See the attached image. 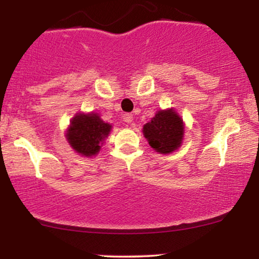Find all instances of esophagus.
<instances>
[{"mask_svg":"<svg viewBox=\"0 0 259 259\" xmlns=\"http://www.w3.org/2000/svg\"><path fill=\"white\" fill-rule=\"evenodd\" d=\"M123 119H124V121H125V123L130 124V123H133L134 115L132 114V113H126V114L123 115Z\"/></svg>","mask_w":259,"mask_h":259,"instance_id":"34e87169","label":"esophagus"}]
</instances>
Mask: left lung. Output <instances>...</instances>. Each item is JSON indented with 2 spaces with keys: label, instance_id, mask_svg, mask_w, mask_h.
Segmentation results:
<instances>
[{
  "label": "left lung",
  "instance_id": "1",
  "mask_svg": "<svg viewBox=\"0 0 259 259\" xmlns=\"http://www.w3.org/2000/svg\"><path fill=\"white\" fill-rule=\"evenodd\" d=\"M148 145L160 154L173 153L181 146L185 123L174 108L157 111L154 117L142 127Z\"/></svg>",
  "mask_w": 259,
  "mask_h": 259
}]
</instances>
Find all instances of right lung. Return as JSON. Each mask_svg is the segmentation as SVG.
Listing matches in <instances>:
<instances>
[{"label":"right lung","mask_w":259,"mask_h":259,"mask_svg":"<svg viewBox=\"0 0 259 259\" xmlns=\"http://www.w3.org/2000/svg\"><path fill=\"white\" fill-rule=\"evenodd\" d=\"M112 130L109 123L103 121L99 113H76L65 132V139L70 147L80 156H96L105 139Z\"/></svg>","instance_id":"right-lung-1"}]
</instances>
